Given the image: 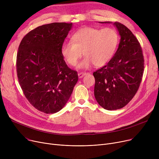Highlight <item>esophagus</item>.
<instances>
[{
	"label": "esophagus",
	"mask_w": 159,
	"mask_h": 159,
	"mask_svg": "<svg viewBox=\"0 0 159 159\" xmlns=\"http://www.w3.org/2000/svg\"><path fill=\"white\" fill-rule=\"evenodd\" d=\"M88 73H83V72H81V73H79V74H78V76H79V79H81V78H82L84 76V75H87Z\"/></svg>",
	"instance_id": "34e87169"
}]
</instances>
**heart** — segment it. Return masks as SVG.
<instances>
[{"mask_svg":"<svg viewBox=\"0 0 159 159\" xmlns=\"http://www.w3.org/2000/svg\"><path fill=\"white\" fill-rule=\"evenodd\" d=\"M119 40L118 33L113 28L84 27L75 32L71 40L64 42L61 54L70 65L75 66L83 52L86 57L78 64V68L87 69L93 64L100 67L111 59Z\"/></svg>","mask_w":159,"mask_h":159,"instance_id":"b5f03b06","label":"heart"}]
</instances>
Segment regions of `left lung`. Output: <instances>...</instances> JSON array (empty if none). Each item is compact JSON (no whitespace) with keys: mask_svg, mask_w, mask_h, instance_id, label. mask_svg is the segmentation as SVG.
<instances>
[{"mask_svg":"<svg viewBox=\"0 0 159 159\" xmlns=\"http://www.w3.org/2000/svg\"><path fill=\"white\" fill-rule=\"evenodd\" d=\"M113 25L120 37L118 49L109 62L93 73L96 101L105 110L111 111L124 107L135 96L144 64L143 50L135 35L119 22Z\"/></svg>","mask_w":159,"mask_h":159,"instance_id":"left-lung-1","label":"left lung"}]
</instances>
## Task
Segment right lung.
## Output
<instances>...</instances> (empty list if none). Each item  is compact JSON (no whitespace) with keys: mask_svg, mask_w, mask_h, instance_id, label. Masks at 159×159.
I'll list each match as a JSON object with an SVG mask.
<instances>
[{"mask_svg":"<svg viewBox=\"0 0 159 159\" xmlns=\"http://www.w3.org/2000/svg\"><path fill=\"white\" fill-rule=\"evenodd\" d=\"M72 23L53 22L30 31L20 42L16 55L19 84L30 103L46 114L61 110L78 81L69 68L61 46Z\"/></svg>","mask_w":159,"mask_h":159,"instance_id":"right-lung-1","label":"right lung"}]
</instances>
